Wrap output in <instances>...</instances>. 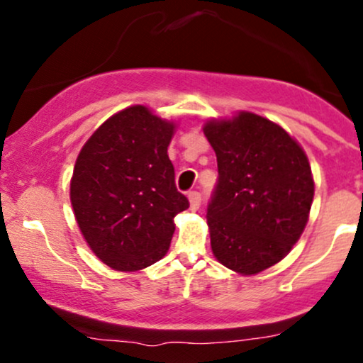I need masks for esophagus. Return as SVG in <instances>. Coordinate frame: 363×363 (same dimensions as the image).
Here are the masks:
<instances>
[{"instance_id":"esophagus-1","label":"esophagus","mask_w":363,"mask_h":363,"mask_svg":"<svg viewBox=\"0 0 363 363\" xmlns=\"http://www.w3.org/2000/svg\"><path fill=\"white\" fill-rule=\"evenodd\" d=\"M187 198H189L191 210H198V208L201 206V193H198V191H189Z\"/></svg>"}]
</instances>
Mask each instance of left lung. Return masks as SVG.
Listing matches in <instances>:
<instances>
[{
	"mask_svg": "<svg viewBox=\"0 0 363 363\" xmlns=\"http://www.w3.org/2000/svg\"><path fill=\"white\" fill-rule=\"evenodd\" d=\"M205 135L218 165L206 210L211 251L227 268L256 274L281 261L306 228L309 160L285 129L252 112L210 121Z\"/></svg>",
	"mask_w": 363,
	"mask_h": 363,
	"instance_id": "8db88e82",
	"label": "left lung"
}]
</instances>
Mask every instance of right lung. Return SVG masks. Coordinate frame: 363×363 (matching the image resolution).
Returning a JSON list of instances; mask_svg holds the SVG:
<instances>
[{
	"label": "right lung",
	"mask_w": 363,
	"mask_h": 363,
	"mask_svg": "<svg viewBox=\"0 0 363 363\" xmlns=\"http://www.w3.org/2000/svg\"><path fill=\"white\" fill-rule=\"evenodd\" d=\"M172 135V123L133 106L107 119L77 158L69 189L74 218L95 256L118 272L165 256L174 216L189 208L167 155Z\"/></svg>",
	"instance_id": "right-lung-1"
}]
</instances>
